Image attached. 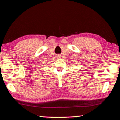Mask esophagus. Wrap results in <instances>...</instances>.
I'll return each instance as SVG.
<instances>
[{
  "mask_svg": "<svg viewBox=\"0 0 120 120\" xmlns=\"http://www.w3.org/2000/svg\"><path fill=\"white\" fill-rule=\"evenodd\" d=\"M58 57H60V55H59V56H58Z\"/></svg>",
  "mask_w": 120,
  "mask_h": 120,
  "instance_id": "34e87169",
  "label": "esophagus"
}]
</instances>
